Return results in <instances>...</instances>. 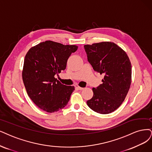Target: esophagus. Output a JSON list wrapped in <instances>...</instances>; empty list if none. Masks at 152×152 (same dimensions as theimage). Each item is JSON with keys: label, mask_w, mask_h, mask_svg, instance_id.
<instances>
[{"label": "esophagus", "mask_w": 152, "mask_h": 152, "mask_svg": "<svg viewBox=\"0 0 152 152\" xmlns=\"http://www.w3.org/2000/svg\"><path fill=\"white\" fill-rule=\"evenodd\" d=\"M75 87L76 88V89H79V90H83V88H81V87H80V86H79L78 85H75Z\"/></svg>", "instance_id": "1"}]
</instances>
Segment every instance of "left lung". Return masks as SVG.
I'll list each match as a JSON object with an SVG mask.
<instances>
[{"instance_id": "left-lung-1", "label": "left lung", "mask_w": 152, "mask_h": 152, "mask_svg": "<svg viewBox=\"0 0 152 152\" xmlns=\"http://www.w3.org/2000/svg\"><path fill=\"white\" fill-rule=\"evenodd\" d=\"M89 63L94 71L104 75L103 83L93 88V96L87 101L92 110L109 114L124 102L132 82V64L124 50L112 42L84 46Z\"/></svg>"}]
</instances>
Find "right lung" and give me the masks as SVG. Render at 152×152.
I'll use <instances>...</instances> for the list:
<instances>
[{
  "mask_svg": "<svg viewBox=\"0 0 152 152\" xmlns=\"http://www.w3.org/2000/svg\"><path fill=\"white\" fill-rule=\"evenodd\" d=\"M76 45L46 41L32 47L27 53L22 72L28 96L40 109L54 113L67 105L75 87L66 86L55 77L64 70Z\"/></svg>",
  "mask_w": 152,
  "mask_h": 152,
  "instance_id": "1",
  "label": "right lung"
}]
</instances>
